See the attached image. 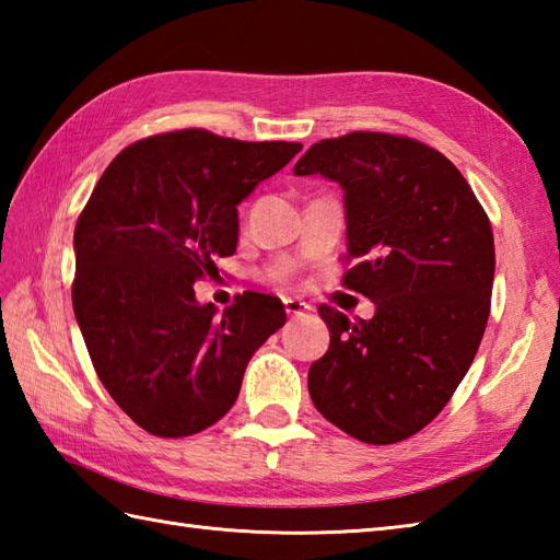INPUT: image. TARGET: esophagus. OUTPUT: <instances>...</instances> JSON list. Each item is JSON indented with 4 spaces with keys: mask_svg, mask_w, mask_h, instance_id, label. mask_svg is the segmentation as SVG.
Listing matches in <instances>:
<instances>
[{
    "mask_svg": "<svg viewBox=\"0 0 560 560\" xmlns=\"http://www.w3.org/2000/svg\"><path fill=\"white\" fill-rule=\"evenodd\" d=\"M283 307H287V313L291 317H301V315H305L307 311H311V305L299 301V299H283Z\"/></svg>",
    "mask_w": 560,
    "mask_h": 560,
    "instance_id": "obj_1",
    "label": "esophagus"
}]
</instances>
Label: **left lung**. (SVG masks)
Returning a JSON list of instances; mask_svg holds the SVG:
<instances>
[{
	"label": "left lung",
	"instance_id": "obj_1",
	"mask_svg": "<svg viewBox=\"0 0 560 560\" xmlns=\"http://www.w3.org/2000/svg\"><path fill=\"white\" fill-rule=\"evenodd\" d=\"M295 175L343 189L347 289L371 319L329 305V349L311 365L317 411L343 433L389 445L419 433L450 401L479 351L491 311L495 247L489 217L443 153L383 132L307 149Z\"/></svg>",
	"mask_w": 560,
	"mask_h": 560
}]
</instances>
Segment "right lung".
I'll use <instances>...</instances> for the list:
<instances>
[{"instance_id":"obj_1","label":"right lung","mask_w":560,"mask_h":560,"mask_svg":"<svg viewBox=\"0 0 560 560\" xmlns=\"http://www.w3.org/2000/svg\"><path fill=\"white\" fill-rule=\"evenodd\" d=\"M303 144L237 141L207 129L156 135L117 153L74 231V315L103 387L159 438L217 423L253 353L287 323L245 291L223 315L195 281L237 245V205Z\"/></svg>"}]
</instances>
